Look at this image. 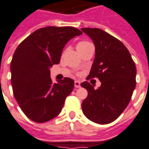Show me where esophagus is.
<instances>
[{
  "instance_id": "1",
  "label": "esophagus",
  "mask_w": 149,
  "mask_h": 149,
  "mask_svg": "<svg viewBox=\"0 0 149 149\" xmlns=\"http://www.w3.org/2000/svg\"><path fill=\"white\" fill-rule=\"evenodd\" d=\"M74 86L76 88H79L80 87V82L79 81H75L74 82Z\"/></svg>"
}]
</instances>
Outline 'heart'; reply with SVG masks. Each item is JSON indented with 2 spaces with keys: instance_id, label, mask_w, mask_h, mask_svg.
Instances as JSON below:
<instances>
[{
  "instance_id": "obj_1",
  "label": "heart",
  "mask_w": 149,
  "mask_h": 149,
  "mask_svg": "<svg viewBox=\"0 0 149 149\" xmlns=\"http://www.w3.org/2000/svg\"><path fill=\"white\" fill-rule=\"evenodd\" d=\"M90 44L91 43H89L88 42H86V41H81V42H79L78 44H77V49H79V48L86 47V46L88 45H90Z\"/></svg>"
}]
</instances>
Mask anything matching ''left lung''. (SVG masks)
I'll return each instance as SVG.
<instances>
[{
	"instance_id": "obj_1",
	"label": "left lung",
	"mask_w": 149,
	"mask_h": 149,
	"mask_svg": "<svg viewBox=\"0 0 149 149\" xmlns=\"http://www.w3.org/2000/svg\"><path fill=\"white\" fill-rule=\"evenodd\" d=\"M93 41L95 55L88 79L97 77L99 88L86 81L81 86L88 91L82 103L88 120L99 124L114 121L126 109L136 87V67L130 53L117 38L98 28H82Z\"/></svg>"
}]
</instances>
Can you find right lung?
I'll list each match as a JSON object with an SVG mask.
<instances>
[{
  "instance_id": "right-lung-1",
  "label": "right lung",
  "mask_w": 149,
  "mask_h": 149,
  "mask_svg": "<svg viewBox=\"0 0 149 149\" xmlns=\"http://www.w3.org/2000/svg\"><path fill=\"white\" fill-rule=\"evenodd\" d=\"M82 32L70 26L36 30L21 42L10 63L11 85L19 106L30 120L45 123L61 113L74 81L65 77L53 83L50 68L58 64L65 45Z\"/></svg>"
}]
</instances>
